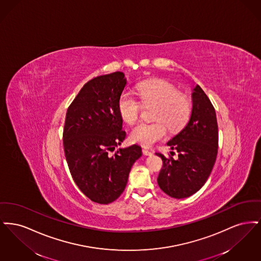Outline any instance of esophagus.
I'll use <instances>...</instances> for the list:
<instances>
[{
    "mask_svg": "<svg viewBox=\"0 0 261 261\" xmlns=\"http://www.w3.org/2000/svg\"><path fill=\"white\" fill-rule=\"evenodd\" d=\"M143 153L145 155H150V154H152V151H150L149 149H143Z\"/></svg>",
    "mask_w": 261,
    "mask_h": 261,
    "instance_id": "obj_1",
    "label": "esophagus"
}]
</instances>
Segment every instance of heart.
Here are the masks:
<instances>
[{
  "instance_id": "obj_1",
  "label": "heart",
  "mask_w": 261,
  "mask_h": 261,
  "mask_svg": "<svg viewBox=\"0 0 261 261\" xmlns=\"http://www.w3.org/2000/svg\"><path fill=\"white\" fill-rule=\"evenodd\" d=\"M137 92L141 102L130 91H123L118 99V112L127 124H134L139 119L142 106H154L150 123H140L131 131L130 140L143 147H151L167 134V127L171 131L180 129L186 123L190 114V101L185 95L170 83L151 79L140 82Z\"/></svg>"
}]
</instances>
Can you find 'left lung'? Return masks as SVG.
<instances>
[{"instance_id":"8db88e82","label":"left lung","mask_w":261,"mask_h":261,"mask_svg":"<svg viewBox=\"0 0 261 261\" xmlns=\"http://www.w3.org/2000/svg\"><path fill=\"white\" fill-rule=\"evenodd\" d=\"M192 105L189 122L167 142L170 149L178 151V159H166L160 152L155 153L163 162L158 184L174 199H185L197 193L210 177L217 155L216 113L198 84L193 86Z\"/></svg>"}]
</instances>
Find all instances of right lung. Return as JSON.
<instances>
[{
	"mask_svg": "<svg viewBox=\"0 0 261 261\" xmlns=\"http://www.w3.org/2000/svg\"><path fill=\"white\" fill-rule=\"evenodd\" d=\"M127 80L123 72L98 76L87 82L69 106L63 129L65 159L76 185L89 199L108 204L118 199L142 148L120 146L126 133L118 99Z\"/></svg>",
	"mask_w": 261,
	"mask_h": 261,
	"instance_id": "1",
	"label": "right lung"
}]
</instances>
